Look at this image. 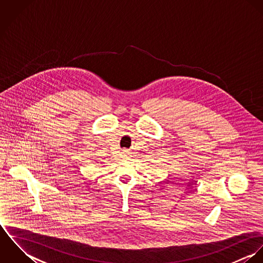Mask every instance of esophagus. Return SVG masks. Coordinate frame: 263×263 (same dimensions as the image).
Segmentation results:
<instances>
[{
  "instance_id": "obj_1",
  "label": "esophagus",
  "mask_w": 263,
  "mask_h": 263,
  "mask_svg": "<svg viewBox=\"0 0 263 263\" xmlns=\"http://www.w3.org/2000/svg\"><path fill=\"white\" fill-rule=\"evenodd\" d=\"M126 152H127V151L123 150L121 153H122V155H123V156H126V154H127Z\"/></svg>"
}]
</instances>
